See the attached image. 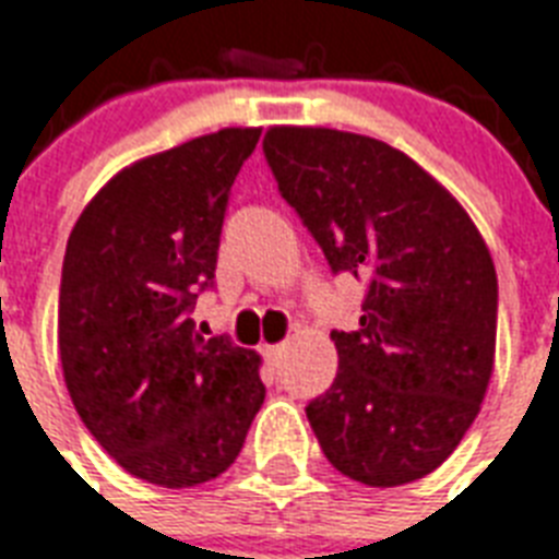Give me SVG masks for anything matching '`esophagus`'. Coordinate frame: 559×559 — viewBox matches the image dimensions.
Instances as JSON below:
<instances>
[{"instance_id":"1","label":"esophagus","mask_w":559,"mask_h":559,"mask_svg":"<svg viewBox=\"0 0 559 559\" xmlns=\"http://www.w3.org/2000/svg\"><path fill=\"white\" fill-rule=\"evenodd\" d=\"M284 350H287L284 342H281V345H263V357L270 359V362H278V359L284 357Z\"/></svg>"}]
</instances>
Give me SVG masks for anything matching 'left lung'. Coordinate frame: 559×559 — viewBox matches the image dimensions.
Returning a JSON list of instances; mask_svg holds the SVG:
<instances>
[{
    "mask_svg": "<svg viewBox=\"0 0 559 559\" xmlns=\"http://www.w3.org/2000/svg\"><path fill=\"white\" fill-rule=\"evenodd\" d=\"M281 197L333 272L368 284L333 331L336 380L307 420L342 476L397 487L438 469L476 420L496 357V266L447 188L406 153L331 127H270Z\"/></svg>",
    "mask_w": 559,
    "mask_h": 559,
    "instance_id": "1",
    "label": "left lung"
}]
</instances>
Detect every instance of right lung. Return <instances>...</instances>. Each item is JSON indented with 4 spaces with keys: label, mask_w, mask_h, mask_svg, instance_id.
I'll use <instances>...</instances> for the list:
<instances>
[{
    "label": "right lung",
    "mask_w": 559,
    "mask_h": 559,
    "mask_svg": "<svg viewBox=\"0 0 559 559\" xmlns=\"http://www.w3.org/2000/svg\"><path fill=\"white\" fill-rule=\"evenodd\" d=\"M261 127H226L118 170L66 243L57 348L92 438L151 485L226 473L263 403L261 357L202 340L228 191Z\"/></svg>",
    "instance_id": "right-lung-1"
}]
</instances>
